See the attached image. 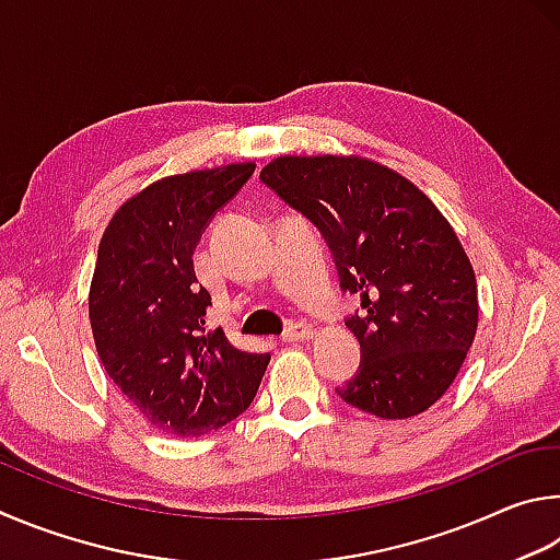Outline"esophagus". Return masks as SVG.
Wrapping results in <instances>:
<instances>
[{
	"label": "esophagus",
	"mask_w": 560,
	"mask_h": 560,
	"mask_svg": "<svg viewBox=\"0 0 560 560\" xmlns=\"http://www.w3.org/2000/svg\"><path fill=\"white\" fill-rule=\"evenodd\" d=\"M312 337V329L305 325V322H295V325H290L285 329V335H282V341H305Z\"/></svg>",
	"instance_id": "esophagus-1"
}]
</instances>
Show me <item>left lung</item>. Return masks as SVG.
Returning <instances> with one entry per match:
<instances>
[{
    "label": "left lung",
    "mask_w": 560,
    "mask_h": 560,
    "mask_svg": "<svg viewBox=\"0 0 560 560\" xmlns=\"http://www.w3.org/2000/svg\"><path fill=\"white\" fill-rule=\"evenodd\" d=\"M262 184L317 225L339 285L361 295V345L341 400L384 420L423 413L475 341L477 280L457 233L406 176L364 156H278Z\"/></svg>",
    "instance_id": "1"
}]
</instances>
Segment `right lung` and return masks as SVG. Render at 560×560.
Wrapping results in <instances>:
<instances>
[{
    "label": "right lung",
    "mask_w": 560,
    "mask_h": 560,
    "mask_svg": "<svg viewBox=\"0 0 560 560\" xmlns=\"http://www.w3.org/2000/svg\"><path fill=\"white\" fill-rule=\"evenodd\" d=\"M255 172L253 162L164 176L107 223L88 295L97 357L147 423L201 438L238 418L258 394L270 354L206 335L209 290L194 272L206 225Z\"/></svg>",
    "instance_id": "add662e5"
}]
</instances>
